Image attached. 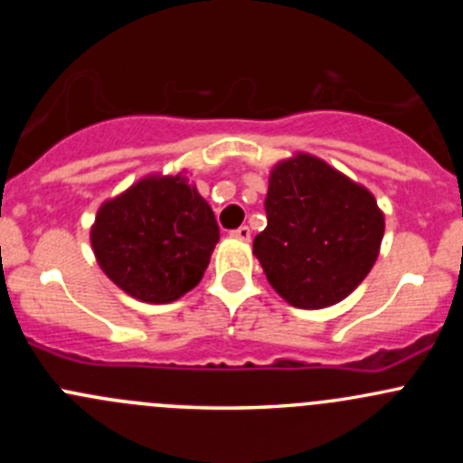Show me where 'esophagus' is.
I'll use <instances>...</instances> for the list:
<instances>
[{
	"mask_svg": "<svg viewBox=\"0 0 463 463\" xmlns=\"http://www.w3.org/2000/svg\"><path fill=\"white\" fill-rule=\"evenodd\" d=\"M231 235L235 237V240L249 241V240H250V228H249V226H240V228H235V231H232Z\"/></svg>",
	"mask_w": 463,
	"mask_h": 463,
	"instance_id": "obj_1",
	"label": "esophagus"
}]
</instances>
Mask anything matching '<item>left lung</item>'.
Segmentation results:
<instances>
[{
	"instance_id": "obj_1",
	"label": "left lung",
	"mask_w": 463,
	"mask_h": 463,
	"mask_svg": "<svg viewBox=\"0 0 463 463\" xmlns=\"http://www.w3.org/2000/svg\"><path fill=\"white\" fill-rule=\"evenodd\" d=\"M266 223L253 253L270 287L298 309L345 300L372 270L385 217L374 194L311 154L270 170Z\"/></svg>"
}]
</instances>
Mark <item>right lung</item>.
<instances>
[{
  "instance_id": "1",
  "label": "right lung",
  "mask_w": 463,
  "mask_h": 463,
  "mask_svg": "<svg viewBox=\"0 0 463 463\" xmlns=\"http://www.w3.org/2000/svg\"><path fill=\"white\" fill-rule=\"evenodd\" d=\"M219 241L213 208L184 175H152L100 205L91 249L128 296L167 305L193 291Z\"/></svg>"
}]
</instances>
